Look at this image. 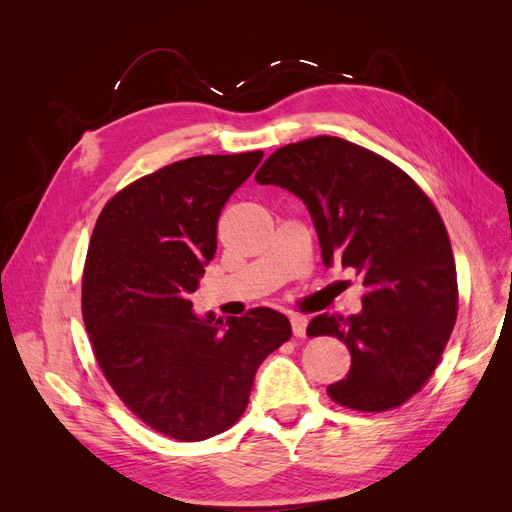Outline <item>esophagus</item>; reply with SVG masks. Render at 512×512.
I'll return each instance as SVG.
<instances>
[{"instance_id": "1", "label": "esophagus", "mask_w": 512, "mask_h": 512, "mask_svg": "<svg viewBox=\"0 0 512 512\" xmlns=\"http://www.w3.org/2000/svg\"><path fill=\"white\" fill-rule=\"evenodd\" d=\"M290 324H292V333L297 337H305V329H307V318L305 316H290Z\"/></svg>"}]
</instances>
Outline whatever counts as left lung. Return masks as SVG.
I'll list each match as a JSON object with an SVG mask.
<instances>
[{"label": "left lung", "mask_w": 512, "mask_h": 512, "mask_svg": "<svg viewBox=\"0 0 512 512\" xmlns=\"http://www.w3.org/2000/svg\"><path fill=\"white\" fill-rule=\"evenodd\" d=\"M256 181L297 194L324 265L337 260L363 277L361 314L307 324L309 337L342 339L352 356L329 397L359 412L404 406L436 371L457 320V269L438 209L399 166L337 136L280 147Z\"/></svg>", "instance_id": "left-lung-1"}]
</instances>
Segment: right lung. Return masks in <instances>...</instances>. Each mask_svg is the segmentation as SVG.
Listing matches in <instances>:
<instances>
[{
  "instance_id": "right-lung-1",
  "label": "right lung",
  "mask_w": 512,
  "mask_h": 512,
  "mask_svg": "<svg viewBox=\"0 0 512 512\" xmlns=\"http://www.w3.org/2000/svg\"><path fill=\"white\" fill-rule=\"evenodd\" d=\"M262 156H196L136 179L89 241L81 305L96 361L134 416L179 442L235 425L256 369L292 335L275 309L222 322L190 301L218 250L220 211Z\"/></svg>"
}]
</instances>
